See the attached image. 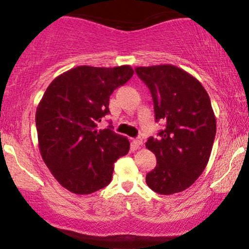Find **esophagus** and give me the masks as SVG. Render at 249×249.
I'll return each mask as SVG.
<instances>
[{"mask_svg":"<svg viewBox=\"0 0 249 249\" xmlns=\"http://www.w3.org/2000/svg\"><path fill=\"white\" fill-rule=\"evenodd\" d=\"M133 145L136 147H141L142 145V138H137V139H133Z\"/></svg>","mask_w":249,"mask_h":249,"instance_id":"esophagus-1","label":"esophagus"}]
</instances>
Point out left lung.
Instances as JSON below:
<instances>
[{"label": "left lung", "instance_id": "8db88e82", "mask_svg": "<svg viewBox=\"0 0 249 249\" xmlns=\"http://www.w3.org/2000/svg\"><path fill=\"white\" fill-rule=\"evenodd\" d=\"M134 70L150 89L156 121L166 122L158 138L147 139L157 166L146 174V184L165 196L182 192L199 178L212 152L216 121L210 96L198 79L174 65Z\"/></svg>", "mask_w": 249, "mask_h": 249}]
</instances>
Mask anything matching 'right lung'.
<instances>
[{
    "instance_id": "1",
    "label": "right lung",
    "mask_w": 249,
    "mask_h": 249,
    "mask_svg": "<svg viewBox=\"0 0 249 249\" xmlns=\"http://www.w3.org/2000/svg\"><path fill=\"white\" fill-rule=\"evenodd\" d=\"M133 75L130 65H81L56 77L36 110L39 152L51 174L76 194H90L112 179L113 164L130 142L111 126L97 130L110 113L108 101Z\"/></svg>"
}]
</instances>
